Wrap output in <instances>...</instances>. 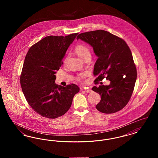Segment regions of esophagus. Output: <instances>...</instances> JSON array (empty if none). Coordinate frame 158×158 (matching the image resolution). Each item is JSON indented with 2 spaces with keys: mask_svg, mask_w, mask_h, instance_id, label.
<instances>
[{
  "mask_svg": "<svg viewBox=\"0 0 158 158\" xmlns=\"http://www.w3.org/2000/svg\"><path fill=\"white\" fill-rule=\"evenodd\" d=\"M84 90H85L86 92H87V93H90V92H92V90L89 89H85Z\"/></svg>",
  "mask_w": 158,
  "mask_h": 158,
  "instance_id": "obj_1",
  "label": "esophagus"
}]
</instances>
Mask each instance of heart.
I'll return each instance as SVG.
<instances>
[{
	"label": "heart",
	"mask_w": 158,
	"mask_h": 158,
	"mask_svg": "<svg viewBox=\"0 0 158 158\" xmlns=\"http://www.w3.org/2000/svg\"><path fill=\"white\" fill-rule=\"evenodd\" d=\"M75 51L76 54L82 59L85 60L88 58H90V50L89 48L85 44H78L75 48ZM83 77V75L79 76L77 79L79 80L81 79Z\"/></svg>",
	"instance_id": "b5f03b06"
}]
</instances>
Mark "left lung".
Here are the masks:
<instances>
[{"label": "left lung", "instance_id": "8db88e82", "mask_svg": "<svg viewBox=\"0 0 158 158\" xmlns=\"http://www.w3.org/2000/svg\"><path fill=\"white\" fill-rule=\"evenodd\" d=\"M81 39L93 47L98 57L94 68V75L98 76L95 82L106 77L109 85L94 86L101 101L96 106L99 111L105 114L116 113L127 104L134 90L137 70L130 48L124 40L104 30L81 33Z\"/></svg>", "mask_w": 158, "mask_h": 158}]
</instances>
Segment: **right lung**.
Instances as JSON below:
<instances>
[{
    "label": "right lung",
    "instance_id": "add662e5",
    "mask_svg": "<svg viewBox=\"0 0 158 158\" xmlns=\"http://www.w3.org/2000/svg\"><path fill=\"white\" fill-rule=\"evenodd\" d=\"M77 34L45 37L32 45L25 56L21 86L28 104L43 117L56 118L64 115L80 90L73 83L66 87L55 83L56 71Z\"/></svg>",
    "mask_w": 158,
    "mask_h": 158
}]
</instances>
